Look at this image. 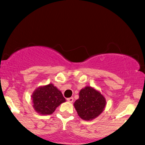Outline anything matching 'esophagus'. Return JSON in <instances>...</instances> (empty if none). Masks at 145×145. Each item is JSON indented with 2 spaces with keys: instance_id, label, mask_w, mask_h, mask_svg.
<instances>
[{
  "instance_id": "1",
  "label": "esophagus",
  "mask_w": 145,
  "mask_h": 145,
  "mask_svg": "<svg viewBox=\"0 0 145 145\" xmlns=\"http://www.w3.org/2000/svg\"><path fill=\"white\" fill-rule=\"evenodd\" d=\"M67 100L69 101V102L72 103L73 101H74V98H73V97H69V98H67Z\"/></svg>"
}]
</instances>
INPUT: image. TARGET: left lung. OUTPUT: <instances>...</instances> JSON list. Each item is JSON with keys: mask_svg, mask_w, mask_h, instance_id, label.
I'll use <instances>...</instances> for the list:
<instances>
[{"mask_svg": "<svg viewBox=\"0 0 145 145\" xmlns=\"http://www.w3.org/2000/svg\"><path fill=\"white\" fill-rule=\"evenodd\" d=\"M106 105V99L99 91L91 86H86L79 93V99L74 106L78 116L85 121L95 119L104 111Z\"/></svg>", "mask_w": 145, "mask_h": 145, "instance_id": "obj_1", "label": "left lung"}]
</instances>
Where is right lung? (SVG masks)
<instances>
[{"label": "right lung", "mask_w": 145, "mask_h": 145, "mask_svg": "<svg viewBox=\"0 0 145 145\" xmlns=\"http://www.w3.org/2000/svg\"><path fill=\"white\" fill-rule=\"evenodd\" d=\"M33 108L40 114H51L65 101L62 93L52 84L39 86L32 95Z\"/></svg>", "instance_id": "obj_1"}]
</instances>
